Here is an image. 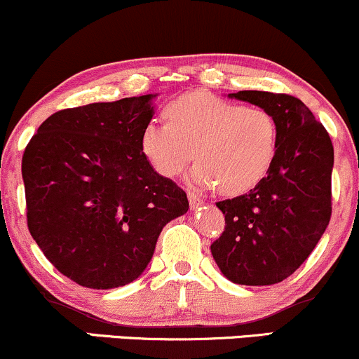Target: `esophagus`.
<instances>
[{"mask_svg":"<svg viewBox=\"0 0 359 359\" xmlns=\"http://www.w3.org/2000/svg\"><path fill=\"white\" fill-rule=\"evenodd\" d=\"M187 197H189V204H191V209H192V211H194V209L199 208V205H203V204H204V201L201 199L199 196H196V194H194V192H189V194H187Z\"/></svg>","mask_w":359,"mask_h":359,"instance_id":"1","label":"esophagus"}]
</instances>
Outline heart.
Here are the masks:
<instances>
[{"instance_id":"heart-1","label":"heart","mask_w":359,"mask_h":359,"mask_svg":"<svg viewBox=\"0 0 359 359\" xmlns=\"http://www.w3.org/2000/svg\"><path fill=\"white\" fill-rule=\"evenodd\" d=\"M163 113L167 123L151 119L140 135L142 154L162 177L182 174L196 156L194 184L238 196L257 187L273 165L278 125L269 109L197 90L167 102Z\"/></svg>"}]
</instances>
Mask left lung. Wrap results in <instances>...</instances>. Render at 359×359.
I'll list each match as a JSON object with an SVG mask.
<instances>
[{
	"label": "left lung",
	"instance_id": "8db88e82",
	"mask_svg": "<svg viewBox=\"0 0 359 359\" xmlns=\"http://www.w3.org/2000/svg\"><path fill=\"white\" fill-rule=\"evenodd\" d=\"M228 96L273 114L278 148L257 187L216 203L226 226L211 253L233 283L273 285L306 262L327 228L334 148L325 128L297 97L265 90Z\"/></svg>",
	"mask_w": 359,
	"mask_h": 359
}]
</instances>
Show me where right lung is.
Segmentation results:
<instances>
[{
    "label": "right lung",
    "instance_id": "obj_1",
    "mask_svg": "<svg viewBox=\"0 0 359 359\" xmlns=\"http://www.w3.org/2000/svg\"><path fill=\"white\" fill-rule=\"evenodd\" d=\"M156 94L69 108L40 125L22 175L32 238L82 287H123L154 257L163 226L187 212L182 189L140 148Z\"/></svg>",
    "mask_w": 359,
    "mask_h": 359
}]
</instances>
